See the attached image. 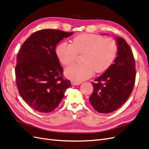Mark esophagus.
Segmentation results:
<instances>
[{
  "label": "esophagus",
  "instance_id": "esophagus-1",
  "mask_svg": "<svg viewBox=\"0 0 149 149\" xmlns=\"http://www.w3.org/2000/svg\"><path fill=\"white\" fill-rule=\"evenodd\" d=\"M72 85H79L81 84L80 82H77V81H72L71 82Z\"/></svg>",
  "mask_w": 149,
  "mask_h": 149
}]
</instances>
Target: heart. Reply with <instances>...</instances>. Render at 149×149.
<instances>
[{"instance_id":"1","label":"heart","mask_w":149,"mask_h":149,"mask_svg":"<svg viewBox=\"0 0 149 149\" xmlns=\"http://www.w3.org/2000/svg\"><path fill=\"white\" fill-rule=\"evenodd\" d=\"M56 52L60 62L64 65L73 63L78 54L83 53V63L72 65L65 70L68 78L79 82L91 77L94 71L101 73L107 70L115 59L118 45L113 38L81 33L73 38L71 44L60 43Z\"/></svg>"}]
</instances>
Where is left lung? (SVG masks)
Returning a JSON list of instances; mask_svg holds the SVG:
<instances>
[{"label":"left lung","mask_w":149,"mask_h":149,"mask_svg":"<svg viewBox=\"0 0 149 149\" xmlns=\"http://www.w3.org/2000/svg\"><path fill=\"white\" fill-rule=\"evenodd\" d=\"M118 56L114 63L92 82L93 93L89 97L94 109L109 113L123 106L131 94L136 81V63L132 52L125 39L117 37Z\"/></svg>","instance_id":"8db88e82"}]
</instances>
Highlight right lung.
Listing matches in <instances>:
<instances>
[{
  "label": "right lung",
  "instance_id": "1",
  "mask_svg": "<svg viewBox=\"0 0 149 149\" xmlns=\"http://www.w3.org/2000/svg\"><path fill=\"white\" fill-rule=\"evenodd\" d=\"M73 32L43 29L31 35L17 56L15 80L19 94L35 111L50 112L63 100L71 82L63 77L57 44Z\"/></svg>",
  "mask_w": 149,
  "mask_h": 149
}]
</instances>
